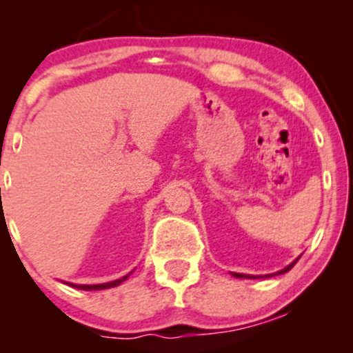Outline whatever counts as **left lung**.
<instances>
[{
  "label": "left lung",
  "instance_id": "1",
  "mask_svg": "<svg viewBox=\"0 0 353 353\" xmlns=\"http://www.w3.org/2000/svg\"><path fill=\"white\" fill-rule=\"evenodd\" d=\"M299 259H295L294 262H290L289 265L287 267H283L282 270H279V272H274V274H265V275H249V274H237V272H230L234 275V277H237V279H267V277H274V275H281V274H285V272H289L290 269H292V267L295 265V262H297Z\"/></svg>",
  "mask_w": 353,
  "mask_h": 353
}]
</instances>
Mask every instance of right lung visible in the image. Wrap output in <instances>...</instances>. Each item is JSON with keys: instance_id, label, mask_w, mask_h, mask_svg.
<instances>
[{"instance_id": "1", "label": "right lung", "mask_w": 353, "mask_h": 353, "mask_svg": "<svg viewBox=\"0 0 353 353\" xmlns=\"http://www.w3.org/2000/svg\"><path fill=\"white\" fill-rule=\"evenodd\" d=\"M131 274L132 272H129L128 275H124V277L117 279V281L104 282V283H94V285H86V283H70V282H66V283H68V285L74 287V289H81V290H104V289H111V287H117L119 283H123Z\"/></svg>"}]
</instances>
